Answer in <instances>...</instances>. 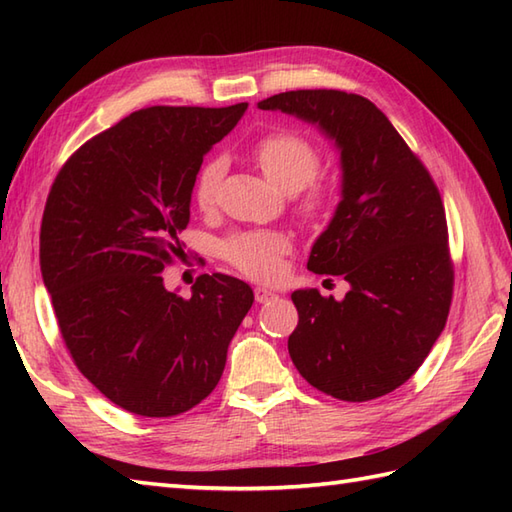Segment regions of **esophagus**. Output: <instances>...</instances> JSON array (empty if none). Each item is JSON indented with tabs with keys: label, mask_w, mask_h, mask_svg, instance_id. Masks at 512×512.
<instances>
[{
	"label": "esophagus",
	"mask_w": 512,
	"mask_h": 512,
	"mask_svg": "<svg viewBox=\"0 0 512 512\" xmlns=\"http://www.w3.org/2000/svg\"><path fill=\"white\" fill-rule=\"evenodd\" d=\"M275 297H277L275 290H268V288H264V286H257V288H255V299H257L259 303H266V301L275 299Z\"/></svg>",
	"instance_id": "obj_1"
}]
</instances>
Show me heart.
I'll list each match as a JSON object with an SVG mask.
<instances>
[{
    "label": "heart",
    "mask_w": 512,
    "mask_h": 512,
    "mask_svg": "<svg viewBox=\"0 0 512 512\" xmlns=\"http://www.w3.org/2000/svg\"><path fill=\"white\" fill-rule=\"evenodd\" d=\"M257 165L262 167L264 176L284 193H299L314 180L321 167V156L306 138L290 132L270 134L259 140L253 149ZM226 165L222 158H213L200 169L198 180L193 187V200L202 211L213 209L217 189L224 178ZM325 206V195L312 191L303 211L317 215ZM290 248V239L284 233L262 231V233H242L224 242L222 255L228 264H233L244 275L255 279H270L279 273L281 255Z\"/></svg>",
    "instance_id": "obj_1"
}]
</instances>
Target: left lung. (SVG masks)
I'll return each mask as SVG.
<instances>
[{
  "label": "left lung",
  "mask_w": 512,
  "mask_h": 512,
  "mask_svg": "<svg viewBox=\"0 0 512 512\" xmlns=\"http://www.w3.org/2000/svg\"><path fill=\"white\" fill-rule=\"evenodd\" d=\"M314 125L334 143L341 200L312 244L308 268L343 275L341 301L292 292L299 323L288 352L328 396L363 402L413 376L449 317L447 215L429 171L378 107L339 90H297L257 103Z\"/></svg>",
  "instance_id": "obj_1"
}]
</instances>
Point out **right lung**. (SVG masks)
I'll use <instances>...</instances> for the list:
<instances>
[{
    "instance_id": "obj_1",
    "label": "right lung",
    "mask_w": 512,
    "mask_h": 512,
    "mask_svg": "<svg viewBox=\"0 0 512 512\" xmlns=\"http://www.w3.org/2000/svg\"><path fill=\"white\" fill-rule=\"evenodd\" d=\"M246 110H138L88 140L50 189L39 259L61 336L81 374L129 413L169 418L209 396L255 301L222 273L198 277L191 299L160 275L182 253L204 156Z\"/></svg>"
}]
</instances>
